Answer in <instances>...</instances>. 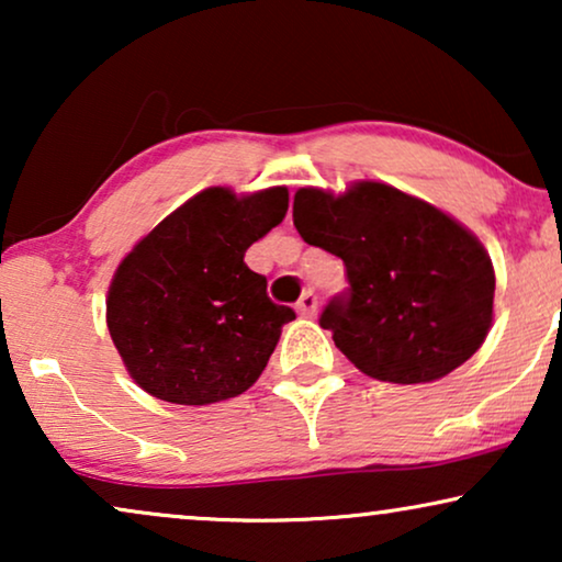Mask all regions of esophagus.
I'll return each mask as SVG.
<instances>
[{
  "instance_id": "1",
  "label": "esophagus",
  "mask_w": 562,
  "mask_h": 562,
  "mask_svg": "<svg viewBox=\"0 0 562 562\" xmlns=\"http://www.w3.org/2000/svg\"><path fill=\"white\" fill-rule=\"evenodd\" d=\"M296 312L302 314V317H314V314H317V296H314L312 291H306V294L299 299Z\"/></svg>"
}]
</instances>
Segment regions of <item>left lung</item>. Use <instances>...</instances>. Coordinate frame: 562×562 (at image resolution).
I'll return each mask as SVG.
<instances>
[{
  "instance_id": "8db88e82",
  "label": "left lung",
  "mask_w": 562,
  "mask_h": 562,
  "mask_svg": "<svg viewBox=\"0 0 562 562\" xmlns=\"http://www.w3.org/2000/svg\"><path fill=\"white\" fill-rule=\"evenodd\" d=\"M304 243L342 258L350 294L319 325L358 371L389 383H432L463 366L494 322L496 276L465 225L425 199L381 181L342 194H294Z\"/></svg>"
}]
</instances>
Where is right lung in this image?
I'll use <instances>...</instances> for the list:
<instances>
[{
	"mask_svg": "<svg viewBox=\"0 0 562 562\" xmlns=\"http://www.w3.org/2000/svg\"><path fill=\"white\" fill-rule=\"evenodd\" d=\"M289 210V189L235 194L210 187L160 220L120 260L106 291V327L150 396L204 406L248 391L296 317L266 294L245 250Z\"/></svg>",
	"mask_w": 562,
	"mask_h": 562,
	"instance_id": "1",
	"label": "right lung"
}]
</instances>
